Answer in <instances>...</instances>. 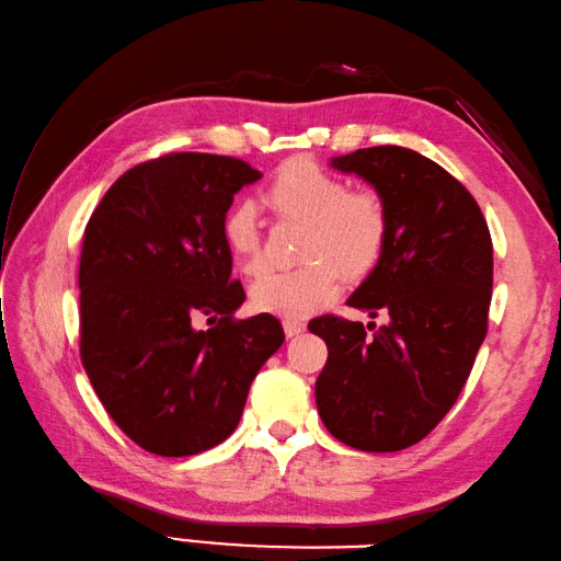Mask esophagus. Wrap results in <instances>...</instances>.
<instances>
[{"label":"esophagus","mask_w":561,"mask_h":561,"mask_svg":"<svg viewBox=\"0 0 561 561\" xmlns=\"http://www.w3.org/2000/svg\"><path fill=\"white\" fill-rule=\"evenodd\" d=\"M301 332H306V322H301V320H284V334L286 336H298Z\"/></svg>","instance_id":"obj_1"}]
</instances>
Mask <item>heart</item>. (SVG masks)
<instances>
[{"instance_id":"b5f03b06","label":"heart","mask_w":561,"mask_h":561,"mask_svg":"<svg viewBox=\"0 0 561 561\" xmlns=\"http://www.w3.org/2000/svg\"><path fill=\"white\" fill-rule=\"evenodd\" d=\"M267 203L284 217L306 221L308 233L294 270H267L251 284V306L286 320L308 318L334 301L342 270L360 277L380 260L387 241V213L380 198L348 191L346 181L312 160L279 167L265 191ZM221 237L245 275L263 265L257 205L237 201L221 221Z\"/></svg>"}]
</instances>
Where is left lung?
Here are the masks:
<instances>
[{
  "label": "left lung",
  "mask_w": 561,
  "mask_h": 561,
  "mask_svg": "<svg viewBox=\"0 0 561 561\" xmlns=\"http://www.w3.org/2000/svg\"><path fill=\"white\" fill-rule=\"evenodd\" d=\"M380 195L387 241L348 296L375 328L320 316L308 330L328 344L316 382L330 433L360 451H399L421 442L459 399L488 334L492 239L476 198L421 152L363 148L332 158Z\"/></svg>",
  "instance_id": "obj_1"
}]
</instances>
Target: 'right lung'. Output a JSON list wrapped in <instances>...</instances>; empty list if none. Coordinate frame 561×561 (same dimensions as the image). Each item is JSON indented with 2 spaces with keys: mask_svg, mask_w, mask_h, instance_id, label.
I'll list each match as a JSON object with an SVG mask.
<instances>
[{
  "mask_svg": "<svg viewBox=\"0 0 561 561\" xmlns=\"http://www.w3.org/2000/svg\"><path fill=\"white\" fill-rule=\"evenodd\" d=\"M260 176L237 158L172 152L128 169L88 221L81 360L112 421L146 451L191 457L225 442L284 344L270 312L233 320L245 294L221 237L233 195ZM198 317L218 324L198 331Z\"/></svg>",
  "mask_w": 561,
  "mask_h": 561,
  "instance_id": "right-lung-1",
  "label": "right lung"
}]
</instances>
